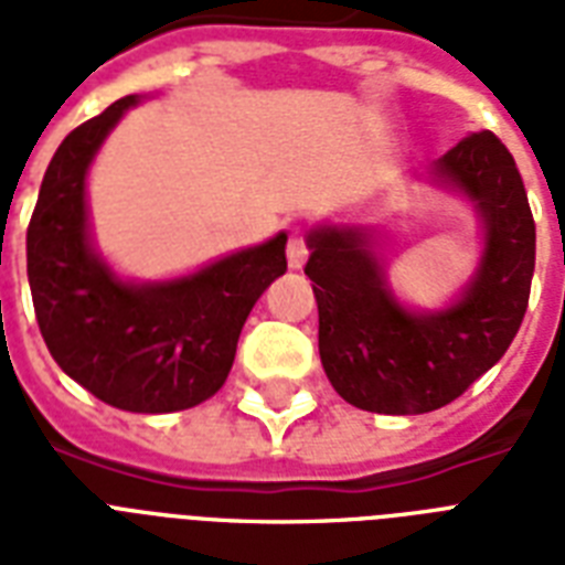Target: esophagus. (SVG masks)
<instances>
[{"instance_id": "esophagus-1", "label": "esophagus", "mask_w": 565, "mask_h": 565, "mask_svg": "<svg viewBox=\"0 0 565 565\" xmlns=\"http://www.w3.org/2000/svg\"><path fill=\"white\" fill-rule=\"evenodd\" d=\"M305 260H308V246H305V239L292 237L290 243H287V264H290V269H301Z\"/></svg>"}]
</instances>
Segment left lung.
<instances>
[{
	"instance_id": "obj_1",
	"label": "left lung",
	"mask_w": 565,
	"mask_h": 565,
	"mask_svg": "<svg viewBox=\"0 0 565 565\" xmlns=\"http://www.w3.org/2000/svg\"><path fill=\"white\" fill-rule=\"evenodd\" d=\"M425 179L460 195L481 222L472 278L437 310L395 296L377 225L322 222L308 231L322 370L345 402L413 416L455 402L513 343L531 296L536 228L513 154L475 131L430 163Z\"/></svg>"
}]
</instances>
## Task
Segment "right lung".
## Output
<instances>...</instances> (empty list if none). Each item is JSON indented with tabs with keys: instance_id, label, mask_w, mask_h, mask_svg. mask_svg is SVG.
Segmentation results:
<instances>
[{
	"instance_id": "obj_1",
	"label": "right lung",
	"mask_w": 565,
	"mask_h": 565,
	"mask_svg": "<svg viewBox=\"0 0 565 565\" xmlns=\"http://www.w3.org/2000/svg\"><path fill=\"white\" fill-rule=\"evenodd\" d=\"M140 102H114L57 146L31 213L25 257L40 334L57 366L110 407L172 413L225 384L255 301L287 273V234L179 278H122L93 243L87 172Z\"/></svg>"
}]
</instances>
